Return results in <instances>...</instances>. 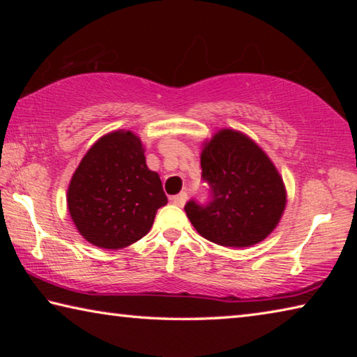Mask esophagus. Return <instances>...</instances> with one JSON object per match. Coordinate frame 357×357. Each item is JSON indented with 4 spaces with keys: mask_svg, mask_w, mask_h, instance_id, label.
<instances>
[{
    "mask_svg": "<svg viewBox=\"0 0 357 357\" xmlns=\"http://www.w3.org/2000/svg\"><path fill=\"white\" fill-rule=\"evenodd\" d=\"M170 200H172V203H173V204H176V206H181V208H183L184 204H185V202H187V193H185V192H181V193H178V195L172 197Z\"/></svg>",
    "mask_w": 357,
    "mask_h": 357,
    "instance_id": "obj_1",
    "label": "esophagus"
}]
</instances>
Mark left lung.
<instances>
[{
    "instance_id": "obj_1",
    "label": "left lung",
    "mask_w": 357,
    "mask_h": 357,
    "mask_svg": "<svg viewBox=\"0 0 357 357\" xmlns=\"http://www.w3.org/2000/svg\"><path fill=\"white\" fill-rule=\"evenodd\" d=\"M200 162L213 200L185 204L197 231L234 249L268 238L287 206L285 183L269 155L244 132L223 128L203 142Z\"/></svg>"
}]
</instances>
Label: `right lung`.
I'll use <instances>...</instances> for the list:
<instances>
[{"instance_id":"right-lung-1","label":"right lung","mask_w":357,"mask_h":357,"mask_svg":"<svg viewBox=\"0 0 357 357\" xmlns=\"http://www.w3.org/2000/svg\"><path fill=\"white\" fill-rule=\"evenodd\" d=\"M167 202L140 137L126 129L108 132L88 149L68 189L72 222L100 249L118 250L142 239Z\"/></svg>"}]
</instances>
